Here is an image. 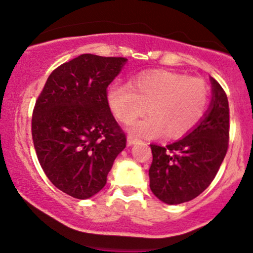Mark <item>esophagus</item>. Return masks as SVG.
Wrapping results in <instances>:
<instances>
[{"label":"esophagus","mask_w":253,"mask_h":253,"mask_svg":"<svg viewBox=\"0 0 253 253\" xmlns=\"http://www.w3.org/2000/svg\"><path fill=\"white\" fill-rule=\"evenodd\" d=\"M126 141H127V145H132V144H135V142L137 141V139L136 137L134 136V135H127V137H126Z\"/></svg>","instance_id":"34e87169"}]
</instances>
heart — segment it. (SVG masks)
<instances>
[{"label":"heart","instance_id":"b5f03b06","mask_svg":"<svg viewBox=\"0 0 253 253\" xmlns=\"http://www.w3.org/2000/svg\"><path fill=\"white\" fill-rule=\"evenodd\" d=\"M107 102L122 123L130 124L147 112L150 116L132 124L131 131L144 137L162 134L184 136L203 119L209 106V87L202 79L167 70H152L130 79L129 86L113 84Z\"/></svg>","mask_w":253,"mask_h":253}]
</instances>
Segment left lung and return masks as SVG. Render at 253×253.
<instances>
[{
	"mask_svg": "<svg viewBox=\"0 0 253 253\" xmlns=\"http://www.w3.org/2000/svg\"><path fill=\"white\" fill-rule=\"evenodd\" d=\"M211 81L212 99L201 123L178 141L150 145V188L164 203L181 204L198 197L215 178L226 155L229 102L219 82L212 77Z\"/></svg>",
	"mask_w": 253,
	"mask_h": 253,
	"instance_id": "8db88e82",
	"label": "left lung"
}]
</instances>
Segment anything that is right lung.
I'll use <instances>...</instances> for the list:
<instances>
[{
	"label": "right lung",
	"instance_id": "1",
	"mask_svg": "<svg viewBox=\"0 0 253 253\" xmlns=\"http://www.w3.org/2000/svg\"><path fill=\"white\" fill-rule=\"evenodd\" d=\"M126 60L80 55L50 74L36 101L32 136L39 164L50 182L74 198L98 193L126 146L107 102V87Z\"/></svg>",
	"mask_w": 253,
	"mask_h": 253
}]
</instances>
